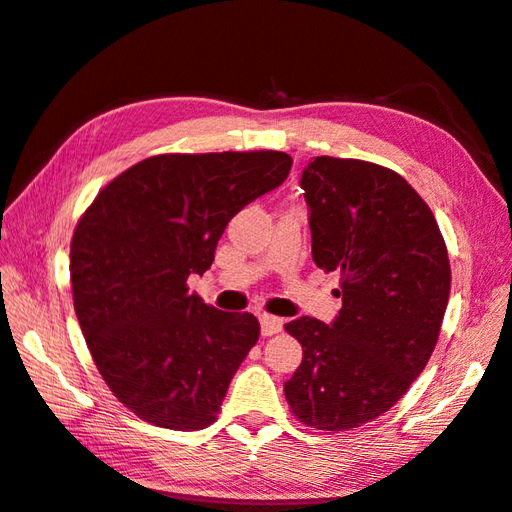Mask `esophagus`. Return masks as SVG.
Instances as JSON below:
<instances>
[{"label": "esophagus", "mask_w": 512, "mask_h": 512, "mask_svg": "<svg viewBox=\"0 0 512 512\" xmlns=\"http://www.w3.org/2000/svg\"><path fill=\"white\" fill-rule=\"evenodd\" d=\"M282 327H284V320H282V318L269 316V314H262V316H260V333L265 335V337L280 333Z\"/></svg>", "instance_id": "esophagus-1"}]
</instances>
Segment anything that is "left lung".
<instances>
[{
  "label": "left lung",
  "instance_id": "left-lung-1",
  "mask_svg": "<svg viewBox=\"0 0 512 512\" xmlns=\"http://www.w3.org/2000/svg\"><path fill=\"white\" fill-rule=\"evenodd\" d=\"M312 256L339 273L331 324L301 316L286 331L303 361L284 384L307 427L344 431L384 414L436 348L451 265L425 200L393 170L320 156L303 168Z\"/></svg>",
  "mask_w": 512,
  "mask_h": 512
}]
</instances>
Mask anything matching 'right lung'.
Listing matches in <instances>:
<instances>
[{"label": "right lung", "instance_id": "obj_1", "mask_svg": "<svg viewBox=\"0 0 512 512\" xmlns=\"http://www.w3.org/2000/svg\"><path fill=\"white\" fill-rule=\"evenodd\" d=\"M290 166L282 151L153 156L108 183L76 226V318L108 389L143 421L177 431L215 421L260 324L207 305L188 277L211 267L228 222Z\"/></svg>", "mask_w": 512, "mask_h": 512}]
</instances>
